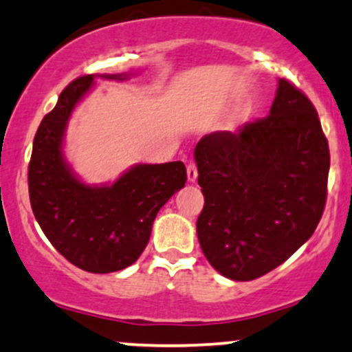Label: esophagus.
<instances>
[{
  "instance_id": "esophagus-1",
  "label": "esophagus",
  "mask_w": 352,
  "mask_h": 352,
  "mask_svg": "<svg viewBox=\"0 0 352 352\" xmlns=\"http://www.w3.org/2000/svg\"><path fill=\"white\" fill-rule=\"evenodd\" d=\"M197 179V166L194 163L188 164V181L189 183H194Z\"/></svg>"
}]
</instances>
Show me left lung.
<instances>
[{
  "mask_svg": "<svg viewBox=\"0 0 352 352\" xmlns=\"http://www.w3.org/2000/svg\"><path fill=\"white\" fill-rule=\"evenodd\" d=\"M194 160L204 194L197 239L221 275L258 278L315 232L328 194V140L313 103L288 80H278L268 117L202 136Z\"/></svg>",
  "mask_w": 352,
  "mask_h": 352,
  "instance_id": "obj_1",
  "label": "left lung"
}]
</instances>
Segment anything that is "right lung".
Instances as JSON below:
<instances>
[{
  "label": "right lung",
  "mask_w": 352,
  "mask_h": 352,
  "mask_svg": "<svg viewBox=\"0 0 352 352\" xmlns=\"http://www.w3.org/2000/svg\"><path fill=\"white\" fill-rule=\"evenodd\" d=\"M130 76L98 77L126 80ZM95 77L70 82L43 118L32 143L28 184L37 224L56 250L82 270L110 274L142 255L158 210L184 188L186 166L181 161L135 164L113 184L82 183L64 158L62 144L70 115Z\"/></svg>",
  "instance_id": "obj_1"
}]
</instances>
